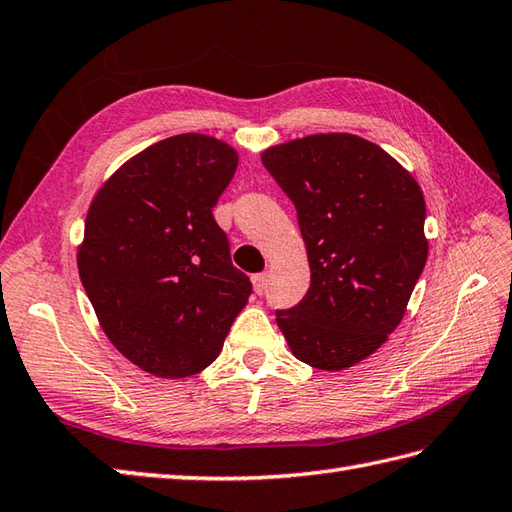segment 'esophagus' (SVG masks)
Masks as SVG:
<instances>
[{"label":"esophagus","instance_id":"34e87169","mask_svg":"<svg viewBox=\"0 0 512 512\" xmlns=\"http://www.w3.org/2000/svg\"><path fill=\"white\" fill-rule=\"evenodd\" d=\"M252 282H254V291L260 295L265 289H267V274H256L252 276Z\"/></svg>","mask_w":512,"mask_h":512}]
</instances>
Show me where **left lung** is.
<instances>
[{
  "label": "left lung",
  "instance_id": "1",
  "mask_svg": "<svg viewBox=\"0 0 512 512\" xmlns=\"http://www.w3.org/2000/svg\"><path fill=\"white\" fill-rule=\"evenodd\" d=\"M263 164L298 212L311 287L276 322L300 361L344 370L403 320L427 263L425 199L416 179L350 133L271 146Z\"/></svg>",
  "mask_w": 512,
  "mask_h": 512
}]
</instances>
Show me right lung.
<instances>
[{"instance_id":"add662e5","label":"right lung","mask_w":512,"mask_h":512,"mask_svg":"<svg viewBox=\"0 0 512 512\" xmlns=\"http://www.w3.org/2000/svg\"><path fill=\"white\" fill-rule=\"evenodd\" d=\"M236 164L221 140L173 135L124 164L89 206L78 249L87 298L111 344L155 377L210 366L252 295L212 214Z\"/></svg>"}]
</instances>
